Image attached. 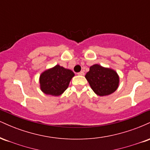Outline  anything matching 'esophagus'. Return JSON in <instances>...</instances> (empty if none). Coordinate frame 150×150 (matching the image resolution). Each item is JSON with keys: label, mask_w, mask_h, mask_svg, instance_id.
Instances as JSON below:
<instances>
[{"label": "esophagus", "mask_w": 150, "mask_h": 150, "mask_svg": "<svg viewBox=\"0 0 150 150\" xmlns=\"http://www.w3.org/2000/svg\"><path fill=\"white\" fill-rule=\"evenodd\" d=\"M77 75H85V73H84V71H80V72H79V73H77Z\"/></svg>", "instance_id": "34e87169"}]
</instances>
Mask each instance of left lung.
Returning <instances> with one entry per match:
<instances>
[{"label":"left lung","mask_w":150,"mask_h":150,"mask_svg":"<svg viewBox=\"0 0 150 150\" xmlns=\"http://www.w3.org/2000/svg\"><path fill=\"white\" fill-rule=\"evenodd\" d=\"M85 77L92 90L101 97L114 92L119 83V77L115 70L98 64L90 67Z\"/></svg>","instance_id":"obj_1"}]
</instances>
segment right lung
<instances>
[{
    "label": "right lung",
    "mask_w": 150,
    "mask_h": 150,
    "mask_svg": "<svg viewBox=\"0 0 150 150\" xmlns=\"http://www.w3.org/2000/svg\"><path fill=\"white\" fill-rule=\"evenodd\" d=\"M75 74L72 70L56 65L42 73L39 83L42 91L46 94L59 96L68 87Z\"/></svg>",
    "instance_id": "right-lung-1"
}]
</instances>
